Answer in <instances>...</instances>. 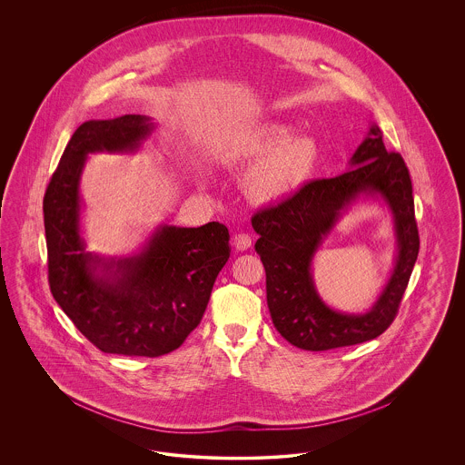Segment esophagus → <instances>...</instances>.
<instances>
[{"label":"esophagus","mask_w":465,"mask_h":465,"mask_svg":"<svg viewBox=\"0 0 465 465\" xmlns=\"http://www.w3.org/2000/svg\"><path fill=\"white\" fill-rule=\"evenodd\" d=\"M251 235H247V233H237L235 237H233V247L237 249V251H247L249 247H251Z\"/></svg>","instance_id":"obj_1"}]
</instances>
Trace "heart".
I'll return each mask as SVG.
<instances>
[{
    "instance_id": "heart-1",
    "label": "heart",
    "mask_w": 465,
    "mask_h": 465,
    "mask_svg": "<svg viewBox=\"0 0 465 465\" xmlns=\"http://www.w3.org/2000/svg\"><path fill=\"white\" fill-rule=\"evenodd\" d=\"M291 134L288 124L268 122L232 144V163L254 162L243 177L249 199L260 203L288 199L313 174L321 156L317 141L309 134Z\"/></svg>"
}]
</instances>
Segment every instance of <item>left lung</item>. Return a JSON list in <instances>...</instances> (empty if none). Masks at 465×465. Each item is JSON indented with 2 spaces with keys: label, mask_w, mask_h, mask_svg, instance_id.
I'll use <instances>...</instances> for the list:
<instances>
[{
  "label": "left lung",
  "mask_w": 465,
  "mask_h": 465,
  "mask_svg": "<svg viewBox=\"0 0 465 465\" xmlns=\"http://www.w3.org/2000/svg\"><path fill=\"white\" fill-rule=\"evenodd\" d=\"M361 196L381 198L393 211L399 237L395 272L366 314L330 310L314 291L309 266L341 212ZM254 243L266 272V303L275 330L303 351H331L370 341L396 319L401 298L419 256L413 188L402 156L387 152L371 125L351 158V171L315 179L291 199L252 216Z\"/></svg>",
  "instance_id": "1"
}]
</instances>
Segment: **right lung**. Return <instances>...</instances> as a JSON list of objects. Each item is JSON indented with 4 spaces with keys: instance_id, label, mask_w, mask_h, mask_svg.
<instances>
[{
    "instance_id": "obj_1",
    "label": "right lung",
    "mask_w": 465,
    "mask_h": 465,
    "mask_svg": "<svg viewBox=\"0 0 465 465\" xmlns=\"http://www.w3.org/2000/svg\"><path fill=\"white\" fill-rule=\"evenodd\" d=\"M143 114L82 124L67 143L44 199L50 291L73 324L106 354L158 357L176 351L202 321L230 258L218 222L163 224L131 258H101L80 235V177L89 153L135 152L152 134Z\"/></svg>"
}]
</instances>
